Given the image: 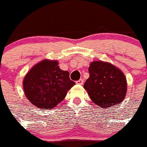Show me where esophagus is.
Returning a JSON list of instances; mask_svg holds the SVG:
<instances>
[{"label": "esophagus", "mask_w": 147, "mask_h": 147, "mask_svg": "<svg viewBox=\"0 0 147 147\" xmlns=\"http://www.w3.org/2000/svg\"><path fill=\"white\" fill-rule=\"evenodd\" d=\"M76 83L78 84H83V83H84V81L82 79H80V80H78V81H76Z\"/></svg>", "instance_id": "esophagus-1"}]
</instances>
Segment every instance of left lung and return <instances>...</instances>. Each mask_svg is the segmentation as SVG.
<instances>
[{
  "label": "left lung",
  "mask_w": 147,
  "mask_h": 147,
  "mask_svg": "<svg viewBox=\"0 0 147 147\" xmlns=\"http://www.w3.org/2000/svg\"><path fill=\"white\" fill-rule=\"evenodd\" d=\"M88 70L90 77L84 87L93 103L106 108L122 102L126 94L127 82L121 70L101 60L91 63Z\"/></svg>",
  "instance_id": "8db88e82"
}]
</instances>
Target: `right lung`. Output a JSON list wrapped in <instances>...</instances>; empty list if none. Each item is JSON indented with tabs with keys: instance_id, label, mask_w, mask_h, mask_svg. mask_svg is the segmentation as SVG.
<instances>
[{
	"instance_id": "obj_1",
	"label": "right lung",
	"mask_w": 147,
	"mask_h": 147,
	"mask_svg": "<svg viewBox=\"0 0 147 147\" xmlns=\"http://www.w3.org/2000/svg\"><path fill=\"white\" fill-rule=\"evenodd\" d=\"M75 84L69 71L60 69L57 60H49L34 65L23 81L26 97L41 110L55 108Z\"/></svg>"
}]
</instances>
